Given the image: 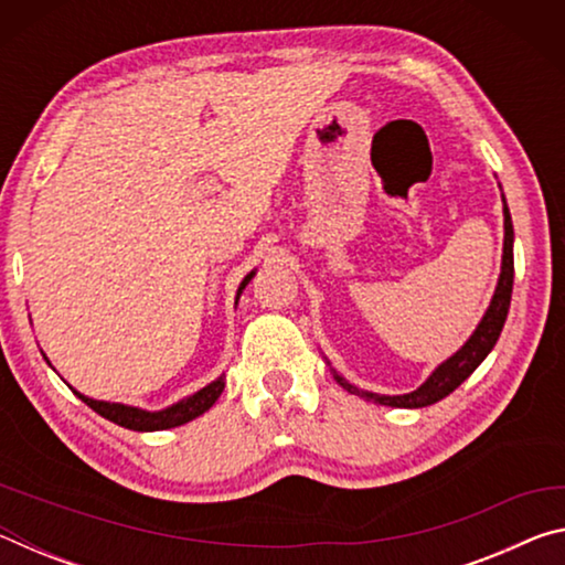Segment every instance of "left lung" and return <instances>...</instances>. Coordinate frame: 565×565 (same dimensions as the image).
Wrapping results in <instances>:
<instances>
[{
  "label": "left lung",
  "instance_id": "8db88e82",
  "mask_svg": "<svg viewBox=\"0 0 565 565\" xmlns=\"http://www.w3.org/2000/svg\"><path fill=\"white\" fill-rule=\"evenodd\" d=\"M503 264H501V276H499V286H495V294L491 299L489 311L483 313L481 323H478L473 337L468 339L461 349H458L451 359L444 361L431 376L426 379V384H420L416 391L404 396H376L369 394V391H359L356 386H351L347 379H341L337 371H333V379L349 391V394L363 396L366 401H376L381 406H394V408H424L431 406L436 401L446 398L451 391H456L463 381L473 374L486 356H489L491 349L499 341L505 317H509V306H511V291H513V224H511V214L509 206L503 202Z\"/></svg>",
  "mask_w": 565,
  "mask_h": 565
}]
</instances>
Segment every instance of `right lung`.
Listing matches in <instances>:
<instances>
[{
    "instance_id": "right-lung-1",
    "label": "right lung",
    "mask_w": 565,
    "mask_h": 565,
    "mask_svg": "<svg viewBox=\"0 0 565 565\" xmlns=\"http://www.w3.org/2000/svg\"><path fill=\"white\" fill-rule=\"evenodd\" d=\"M252 276H254V271L246 276L242 286H238V294H242L244 286L252 281ZM238 294H236V299H238ZM222 391H224V376H218L202 391L181 398L179 404L169 406L164 411H145V408H134V406H124V404H109V401H94L89 396L79 394V391H74V394L79 396L89 408L97 411L99 416L111 420V424L131 428V431H164V428H174V426L186 424V420H191V418L202 416L204 411H209L216 404V398L222 396Z\"/></svg>"
}]
</instances>
